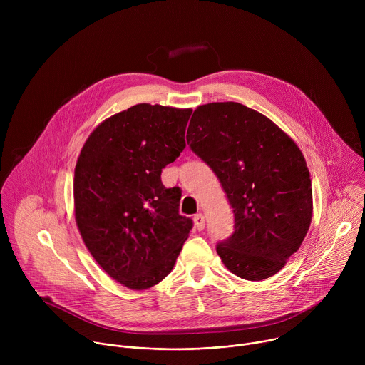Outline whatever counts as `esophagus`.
I'll use <instances>...</instances> for the list:
<instances>
[{
  "label": "esophagus",
  "mask_w": 365,
  "mask_h": 365,
  "mask_svg": "<svg viewBox=\"0 0 365 365\" xmlns=\"http://www.w3.org/2000/svg\"><path fill=\"white\" fill-rule=\"evenodd\" d=\"M193 222H195V227L197 231H202L205 228V218L202 214H196L193 217Z\"/></svg>",
  "instance_id": "34e87169"
}]
</instances>
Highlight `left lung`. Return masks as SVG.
<instances>
[{"instance_id":"obj_1","label":"left lung","mask_w":365,"mask_h":365,"mask_svg":"<svg viewBox=\"0 0 365 365\" xmlns=\"http://www.w3.org/2000/svg\"><path fill=\"white\" fill-rule=\"evenodd\" d=\"M187 134L234 210L235 231L217 245L224 266L251 282L274 276L299 250L314 212L300 148L270 118L238 102L199 106Z\"/></svg>"}]
</instances>
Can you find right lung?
<instances>
[{
  "instance_id": "1",
  "label": "right lung",
  "mask_w": 365,
  "mask_h": 365,
  "mask_svg": "<svg viewBox=\"0 0 365 365\" xmlns=\"http://www.w3.org/2000/svg\"><path fill=\"white\" fill-rule=\"evenodd\" d=\"M190 114L137 103L103 120L78 158L73 205L81 237L99 267L131 290L160 283L189 237L180 189H166L160 176L186 145Z\"/></svg>"
}]
</instances>
